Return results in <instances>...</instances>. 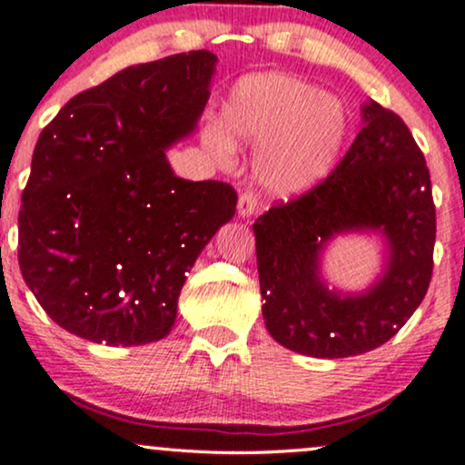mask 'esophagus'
<instances>
[{
	"mask_svg": "<svg viewBox=\"0 0 465 465\" xmlns=\"http://www.w3.org/2000/svg\"><path fill=\"white\" fill-rule=\"evenodd\" d=\"M255 205H258V196L253 192H242L238 199V214L240 216H251L255 212Z\"/></svg>",
	"mask_w": 465,
	"mask_h": 465,
	"instance_id": "1",
	"label": "esophagus"
}]
</instances>
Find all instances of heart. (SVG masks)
I'll return each instance as SVG.
<instances>
[{
  "label": "heart",
  "mask_w": 465,
  "mask_h": 465,
  "mask_svg": "<svg viewBox=\"0 0 465 465\" xmlns=\"http://www.w3.org/2000/svg\"><path fill=\"white\" fill-rule=\"evenodd\" d=\"M348 133L343 106L306 80L258 74L240 80L225 104V131L207 126L203 143L229 162L233 143L262 148L255 179L273 196H297L332 170Z\"/></svg>",
  "instance_id": "heart-1"
}]
</instances>
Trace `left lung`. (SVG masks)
I'll return each instance as SVG.
<instances>
[{
	"label": "left lung",
	"mask_w": 465,
	"mask_h": 465,
	"mask_svg": "<svg viewBox=\"0 0 465 465\" xmlns=\"http://www.w3.org/2000/svg\"><path fill=\"white\" fill-rule=\"evenodd\" d=\"M362 129L322 183L253 223L266 330L284 348L345 359L381 348L407 323L433 275L430 174L402 117L370 100ZM381 231L390 262L359 296L328 292L318 253L334 232Z\"/></svg>",
	"instance_id": "1"
}]
</instances>
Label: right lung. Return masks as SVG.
I'll return each instance as SVG.
<instances>
[{"mask_svg":"<svg viewBox=\"0 0 465 465\" xmlns=\"http://www.w3.org/2000/svg\"><path fill=\"white\" fill-rule=\"evenodd\" d=\"M216 56L183 52L74 95L41 131L19 210V269L54 323L143 345L177 319L185 273L236 214L223 181L179 179L165 148L194 131Z\"/></svg>","mask_w":465,"mask_h":465,"instance_id":"right-lung-1","label":"right lung"}]
</instances>
